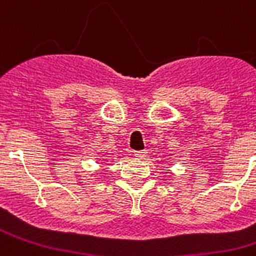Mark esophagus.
Returning a JSON list of instances; mask_svg holds the SVG:
<instances>
[{"mask_svg": "<svg viewBox=\"0 0 256 256\" xmlns=\"http://www.w3.org/2000/svg\"><path fill=\"white\" fill-rule=\"evenodd\" d=\"M146 154H148V151L146 150L134 151V156L137 158V159H142V158H144V156H146Z\"/></svg>", "mask_w": 256, "mask_h": 256, "instance_id": "obj_1", "label": "esophagus"}]
</instances>
